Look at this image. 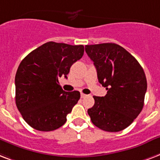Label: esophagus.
<instances>
[{"label": "esophagus", "mask_w": 160, "mask_h": 160, "mask_svg": "<svg viewBox=\"0 0 160 160\" xmlns=\"http://www.w3.org/2000/svg\"><path fill=\"white\" fill-rule=\"evenodd\" d=\"M87 97V95L86 94H84V93H81V98H83Z\"/></svg>", "instance_id": "1"}]
</instances>
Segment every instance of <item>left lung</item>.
Segmentation results:
<instances>
[{
    "mask_svg": "<svg viewBox=\"0 0 160 160\" xmlns=\"http://www.w3.org/2000/svg\"><path fill=\"white\" fill-rule=\"evenodd\" d=\"M85 51L93 62L98 82L108 91L104 97L93 96L95 103L88 110L92 122L107 132L123 130L143 109L147 90L143 68L115 43L87 45Z\"/></svg>",
    "mask_w": 160,
    "mask_h": 160,
    "instance_id": "left-lung-1",
    "label": "left lung"
}]
</instances>
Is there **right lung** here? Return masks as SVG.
<instances>
[{"label":"right lung","mask_w":160,"mask_h":160,"mask_svg":"<svg viewBox=\"0 0 160 160\" xmlns=\"http://www.w3.org/2000/svg\"><path fill=\"white\" fill-rule=\"evenodd\" d=\"M83 53L82 45L49 42L21 62L15 77L16 104L31 127L48 132L66 122L80 92L63 91L58 78H67L71 66Z\"/></svg>","instance_id":"add662e5"}]
</instances>
